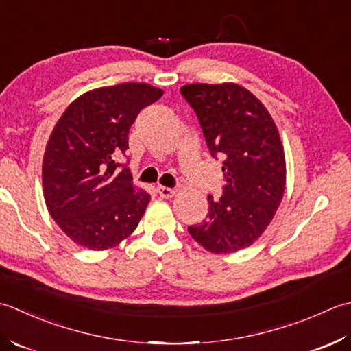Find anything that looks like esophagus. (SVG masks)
Instances as JSON below:
<instances>
[{
  "label": "esophagus",
  "mask_w": 351,
  "mask_h": 351,
  "mask_svg": "<svg viewBox=\"0 0 351 351\" xmlns=\"http://www.w3.org/2000/svg\"><path fill=\"white\" fill-rule=\"evenodd\" d=\"M157 194H159L162 198H171L176 195V189L167 188V186H157Z\"/></svg>",
  "instance_id": "obj_1"
}]
</instances>
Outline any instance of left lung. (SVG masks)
Here are the masks:
<instances>
[{"instance_id": "obj_1", "label": "left lung", "mask_w": 351, "mask_h": 351, "mask_svg": "<svg viewBox=\"0 0 351 351\" xmlns=\"http://www.w3.org/2000/svg\"><path fill=\"white\" fill-rule=\"evenodd\" d=\"M182 95L195 110L212 157L223 159V197L188 232L210 253H234L265 232L286 186L278 130L267 107L236 83H192Z\"/></svg>"}]
</instances>
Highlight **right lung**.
Masks as SVG:
<instances>
[{
	"label": "right lung",
	"mask_w": 351,
	"mask_h": 351,
	"mask_svg": "<svg viewBox=\"0 0 351 351\" xmlns=\"http://www.w3.org/2000/svg\"><path fill=\"white\" fill-rule=\"evenodd\" d=\"M163 95L147 83H121L86 92L54 125L42 163L49 215L77 245L107 250L128 238L149 194L136 188L125 156L138 113Z\"/></svg>",
	"instance_id": "1"
}]
</instances>
